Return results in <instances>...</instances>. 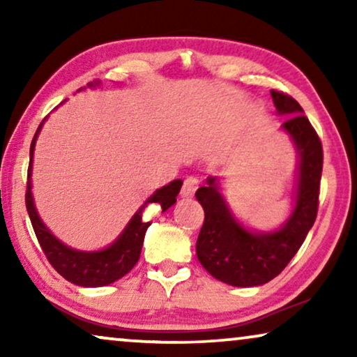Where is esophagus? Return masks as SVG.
I'll list each match as a JSON object with an SVG mask.
<instances>
[{
    "instance_id": "1",
    "label": "esophagus",
    "mask_w": 357,
    "mask_h": 357,
    "mask_svg": "<svg viewBox=\"0 0 357 357\" xmlns=\"http://www.w3.org/2000/svg\"><path fill=\"white\" fill-rule=\"evenodd\" d=\"M198 183H199V180L197 178V177H187L183 180V187H182V190H180V195H182L183 198H190V197H193L195 195V192H197V188H198Z\"/></svg>"
}]
</instances>
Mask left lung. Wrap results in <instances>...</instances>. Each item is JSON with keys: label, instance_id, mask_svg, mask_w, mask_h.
<instances>
[{"label": "left lung", "instance_id": "8db88e82", "mask_svg": "<svg viewBox=\"0 0 357 357\" xmlns=\"http://www.w3.org/2000/svg\"><path fill=\"white\" fill-rule=\"evenodd\" d=\"M278 114L287 115L281 128L294 141L299 153L296 206L284 226L275 232H252L229 211L216 178L195 197L204 209V222L197 241V255L204 270L231 286L252 287L271 281L296 255L319 211L324 149L299 102L281 91H271Z\"/></svg>", "mask_w": 357, "mask_h": 357}]
</instances>
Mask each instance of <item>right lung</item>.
<instances>
[{
  "instance_id": "obj_1",
  "label": "right lung",
  "mask_w": 357,
  "mask_h": 357,
  "mask_svg": "<svg viewBox=\"0 0 357 357\" xmlns=\"http://www.w3.org/2000/svg\"><path fill=\"white\" fill-rule=\"evenodd\" d=\"M97 84V82H96ZM87 86H94L92 84ZM42 123L38 125V128L33 135L32 144H31V162H29L27 170V190H26V208L31 218L33 232H36L37 241L40 243L43 253H45L47 260L50 261V265L60 273V275L68 280L73 284L84 286V287H99L107 286L110 282H115L120 280L121 276H125L126 273L131 271L136 263L139 260L141 255V247L144 242V234L151 226V222H146L143 219L144 209L149 206L151 203H158L162 213L165 209H169L172 204L177 202V195L182 188V180H174L165 187L159 188L143 206H141L128 226L125 227V231L121 232V236L112 243L110 247H107L105 250L100 252H79L75 248L66 247L65 243H61L53 234L45 227V224L42 222V219L38 218L36 204H33L32 192H31V172H32V155L33 148H36V139L38 131L42 128Z\"/></svg>"
}]
</instances>
